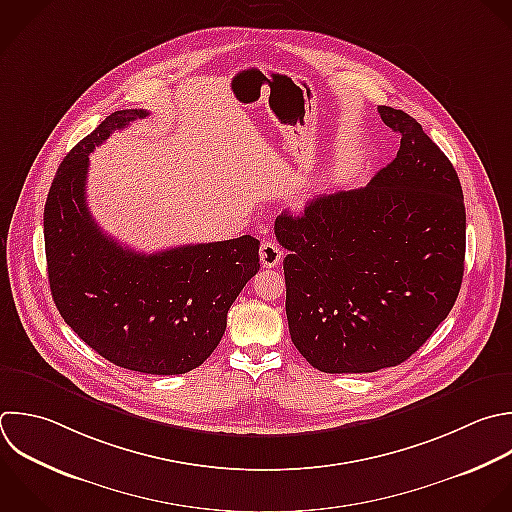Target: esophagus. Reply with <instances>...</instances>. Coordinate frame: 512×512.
I'll return each mask as SVG.
<instances>
[{"mask_svg": "<svg viewBox=\"0 0 512 512\" xmlns=\"http://www.w3.org/2000/svg\"><path fill=\"white\" fill-rule=\"evenodd\" d=\"M280 260H282V248L276 242H272V240L262 242V246H260V262H262V266L264 268H274V266L280 264Z\"/></svg>", "mask_w": 512, "mask_h": 512, "instance_id": "34e87169", "label": "esophagus"}]
</instances>
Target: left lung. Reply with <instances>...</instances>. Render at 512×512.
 Listing matches in <instances>:
<instances>
[{
    "label": "left lung",
    "mask_w": 512,
    "mask_h": 512,
    "mask_svg": "<svg viewBox=\"0 0 512 512\" xmlns=\"http://www.w3.org/2000/svg\"><path fill=\"white\" fill-rule=\"evenodd\" d=\"M396 158L366 188L276 218L294 346L320 372H376L410 358L456 302L466 248L462 188L422 126L388 106Z\"/></svg>",
    "instance_id": "left-lung-1"
}]
</instances>
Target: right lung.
I'll return each instance as SVG.
<instances>
[{
	"instance_id": "obj_1",
	"label": "right lung",
	"mask_w": 512,
	"mask_h": 512,
	"mask_svg": "<svg viewBox=\"0 0 512 512\" xmlns=\"http://www.w3.org/2000/svg\"><path fill=\"white\" fill-rule=\"evenodd\" d=\"M144 110L108 116L60 164L44 210L48 278L66 324L116 366L184 374L220 344L226 316L260 270V242L240 236L156 254L100 230L86 204L90 154Z\"/></svg>"
}]
</instances>
